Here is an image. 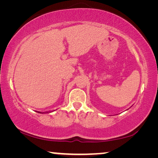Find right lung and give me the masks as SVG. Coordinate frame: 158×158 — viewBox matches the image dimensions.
I'll return each mask as SVG.
<instances>
[{"mask_svg": "<svg viewBox=\"0 0 158 158\" xmlns=\"http://www.w3.org/2000/svg\"><path fill=\"white\" fill-rule=\"evenodd\" d=\"M38 113H40V112H38ZM47 113H49V112H47Z\"/></svg>", "mask_w": 158, "mask_h": 158, "instance_id": "1", "label": "right lung"}]
</instances>
